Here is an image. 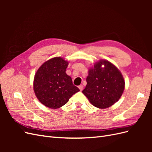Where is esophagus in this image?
I'll use <instances>...</instances> for the list:
<instances>
[{"label":"esophagus","mask_w":152,"mask_h":152,"mask_svg":"<svg viewBox=\"0 0 152 152\" xmlns=\"http://www.w3.org/2000/svg\"><path fill=\"white\" fill-rule=\"evenodd\" d=\"M79 89H80V91H82V89H83V86H82V85L79 86Z\"/></svg>","instance_id":"obj_1"}]
</instances>
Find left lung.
<instances>
[{"label":"left lung","mask_w":152,"mask_h":152,"mask_svg":"<svg viewBox=\"0 0 152 152\" xmlns=\"http://www.w3.org/2000/svg\"><path fill=\"white\" fill-rule=\"evenodd\" d=\"M102 65L104 67H102ZM87 85L82 91L94 107L107 108L120 99L125 82L118 69L107 60H99L89 70Z\"/></svg>","instance_id":"left-lung-1"}]
</instances>
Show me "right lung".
I'll return each instance as SVG.
<instances>
[{
  "label": "right lung",
  "instance_id": "right-lung-1",
  "mask_svg": "<svg viewBox=\"0 0 152 152\" xmlns=\"http://www.w3.org/2000/svg\"><path fill=\"white\" fill-rule=\"evenodd\" d=\"M68 62L56 57L43 63L36 72L34 90L39 102L50 108L65 104L72 95L80 90L66 73Z\"/></svg>",
  "mask_w": 152,
  "mask_h": 152
}]
</instances>
